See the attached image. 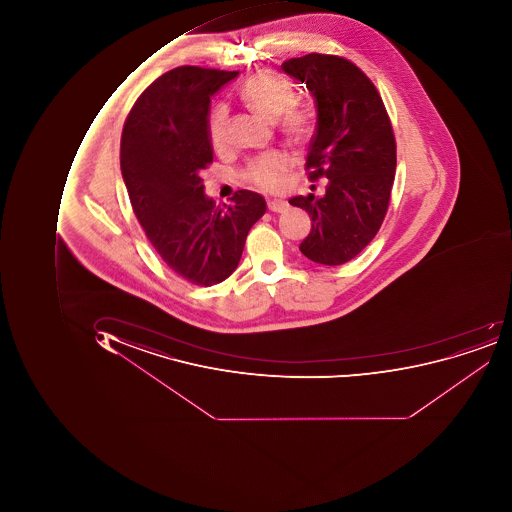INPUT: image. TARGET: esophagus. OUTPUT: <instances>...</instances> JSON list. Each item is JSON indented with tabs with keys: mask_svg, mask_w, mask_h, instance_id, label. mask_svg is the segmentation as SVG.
I'll return each mask as SVG.
<instances>
[{
	"mask_svg": "<svg viewBox=\"0 0 512 512\" xmlns=\"http://www.w3.org/2000/svg\"><path fill=\"white\" fill-rule=\"evenodd\" d=\"M289 204L283 200H269L268 201V209L271 212H277V214H283V212L288 211Z\"/></svg>",
	"mask_w": 512,
	"mask_h": 512,
	"instance_id": "esophagus-1",
	"label": "esophagus"
}]
</instances>
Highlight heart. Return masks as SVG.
Returning <instances> with one entry per match:
<instances>
[{
  "mask_svg": "<svg viewBox=\"0 0 512 512\" xmlns=\"http://www.w3.org/2000/svg\"><path fill=\"white\" fill-rule=\"evenodd\" d=\"M240 98L258 114L269 120L281 116L284 131L292 135H303L308 131L311 112L308 107L292 104L295 100L294 86L286 78L271 72H257L244 81ZM209 141L215 151L228 144V109L224 104L215 107L209 117ZM292 166L291 155L283 151L269 152L249 161L244 169V178L249 184L264 192H277L283 188L284 177Z\"/></svg>",
  "mask_w": 512,
  "mask_h": 512,
  "instance_id": "b5f03b06",
  "label": "heart"
}]
</instances>
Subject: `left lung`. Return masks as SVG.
<instances>
[{
	"label": "left lung",
	"mask_w": 512,
	"mask_h": 512,
	"mask_svg": "<svg viewBox=\"0 0 512 512\" xmlns=\"http://www.w3.org/2000/svg\"><path fill=\"white\" fill-rule=\"evenodd\" d=\"M281 67L317 101L304 169L311 181L329 180L323 197L289 200L311 215L300 251L326 266L348 263L371 243L388 212L397 166L388 111L368 75L346 58L308 54Z\"/></svg>",
	"instance_id": "8db88e82"
}]
</instances>
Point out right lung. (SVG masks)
Here are the masks:
<instances>
[{
  "instance_id": "add662e5",
  "label": "right lung",
  "mask_w": 512,
  "mask_h": 512,
  "mask_svg": "<svg viewBox=\"0 0 512 512\" xmlns=\"http://www.w3.org/2000/svg\"><path fill=\"white\" fill-rule=\"evenodd\" d=\"M238 72L180 66L144 89L124 121L121 174L135 217L167 268L197 286H212L237 269L266 201L235 192L215 206L200 174L212 163L211 97Z\"/></svg>"
}]
</instances>
